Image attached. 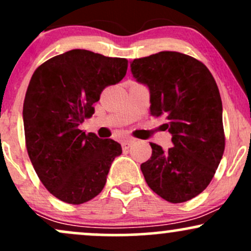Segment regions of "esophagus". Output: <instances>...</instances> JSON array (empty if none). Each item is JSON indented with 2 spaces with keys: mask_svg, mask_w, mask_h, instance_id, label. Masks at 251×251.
Here are the masks:
<instances>
[{
  "mask_svg": "<svg viewBox=\"0 0 251 251\" xmlns=\"http://www.w3.org/2000/svg\"><path fill=\"white\" fill-rule=\"evenodd\" d=\"M134 143L133 139H126V140H123L122 142V146H123V150H127L131 148L132 144Z\"/></svg>",
  "mask_w": 251,
  "mask_h": 251,
  "instance_id": "esophagus-1",
  "label": "esophagus"
}]
</instances>
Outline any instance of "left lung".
<instances>
[{
    "instance_id": "1",
    "label": "left lung",
    "mask_w": 251,
    "mask_h": 251,
    "mask_svg": "<svg viewBox=\"0 0 251 251\" xmlns=\"http://www.w3.org/2000/svg\"><path fill=\"white\" fill-rule=\"evenodd\" d=\"M135 81L150 91V113L165 117L172 148L151 143L140 165L146 183L170 203L200 195L211 181L224 152L223 107L205 65L178 51H159L131 61Z\"/></svg>"
}]
</instances>
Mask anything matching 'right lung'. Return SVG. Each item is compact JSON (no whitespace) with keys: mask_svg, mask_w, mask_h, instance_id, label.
Segmentation results:
<instances>
[{"mask_svg":"<svg viewBox=\"0 0 251 251\" xmlns=\"http://www.w3.org/2000/svg\"><path fill=\"white\" fill-rule=\"evenodd\" d=\"M127 60L72 50L42 63L24 102L28 155L46 189L60 201L82 204L101 192L119 143L79 128L94 113L106 86L126 75Z\"/></svg>","mask_w":251,"mask_h":251,"instance_id":"right-lung-1","label":"right lung"}]
</instances>
